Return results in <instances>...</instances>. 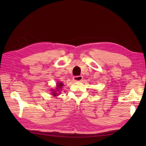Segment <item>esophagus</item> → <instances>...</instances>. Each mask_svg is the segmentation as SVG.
Wrapping results in <instances>:
<instances>
[{"label":"esophagus","instance_id":"1","mask_svg":"<svg viewBox=\"0 0 146 146\" xmlns=\"http://www.w3.org/2000/svg\"><path fill=\"white\" fill-rule=\"evenodd\" d=\"M83 80L82 76H75L73 77V80L75 82H80Z\"/></svg>","mask_w":146,"mask_h":146}]
</instances>
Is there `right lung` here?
I'll use <instances>...</instances> for the list:
<instances>
[{
	"instance_id": "1",
	"label": "right lung",
	"mask_w": 146,
	"mask_h": 146,
	"mask_svg": "<svg viewBox=\"0 0 146 146\" xmlns=\"http://www.w3.org/2000/svg\"><path fill=\"white\" fill-rule=\"evenodd\" d=\"M62 86H63V83H59L57 84V90H60V88H61ZM56 92H52V95H53L54 96H56Z\"/></svg>"
}]
</instances>
